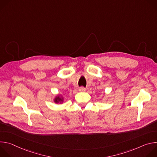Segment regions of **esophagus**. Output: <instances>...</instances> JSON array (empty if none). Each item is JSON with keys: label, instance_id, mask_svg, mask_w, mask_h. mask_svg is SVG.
Wrapping results in <instances>:
<instances>
[{"label": "esophagus", "instance_id": "obj_1", "mask_svg": "<svg viewBox=\"0 0 157 157\" xmlns=\"http://www.w3.org/2000/svg\"><path fill=\"white\" fill-rule=\"evenodd\" d=\"M79 91H81V92H84V91H86V88L85 87H80L79 88Z\"/></svg>", "mask_w": 157, "mask_h": 157}]
</instances>
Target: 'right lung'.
Returning a JSON list of instances; mask_svg holds the SVG:
<instances>
[{
    "label": "right lung",
    "mask_w": 157,
    "mask_h": 157,
    "mask_svg": "<svg viewBox=\"0 0 157 157\" xmlns=\"http://www.w3.org/2000/svg\"><path fill=\"white\" fill-rule=\"evenodd\" d=\"M63 98H59V96H58V97H56L55 99V102H56V103H62L63 102Z\"/></svg>",
    "instance_id": "right-lung-1"
}]
</instances>
